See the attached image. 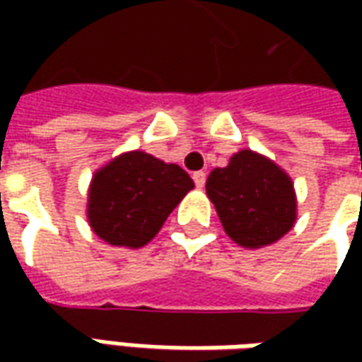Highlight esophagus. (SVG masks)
Here are the masks:
<instances>
[{
	"label": "esophagus",
	"mask_w": 362,
	"mask_h": 362,
	"mask_svg": "<svg viewBox=\"0 0 362 362\" xmlns=\"http://www.w3.org/2000/svg\"><path fill=\"white\" fill-rule=\"evenodd\" d=\"M205 177H207L205 171H195V173H193V181H195V185H197L199 189L205 185Z\"/></svg>",
	"instance_id": "1"
}]
</instances>
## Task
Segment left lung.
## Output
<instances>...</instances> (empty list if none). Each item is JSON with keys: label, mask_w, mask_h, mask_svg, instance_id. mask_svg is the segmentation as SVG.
I'll return each instance as SVG.
<instances>
[{"label": "left lung", "mask_w": 362, "mask_h": 362, "mask_svg": "<svg viewBox=\"0 0 362 362\" xmlns=\"http://www.w3.org/2000/svg\"><path fill=\"white\" fill-rule=\"evenodd\" d=\"M205 189L226 233L243 247L274 243L294 226L290 177L252 151H240L228 167L214 169Z\"/></svg>", "instance_id": "8db88e82"}]
</instances>
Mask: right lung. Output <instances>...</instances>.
Listing matches in <instances>:
<instances>
[{
    "label": "right lung",
    "instance_id": "add662e5",
    "mask_svg": "<svg viewBox=\"0 0 362 362\" xmlns=\"http://www.w3.org/2000/svg\"><path fill=\"white\" fill-rule=\"evenodd\" d=\"M193 179L179 165H167L143 151L124 153L94 175L88 221L110 245L141 247L163 228Z\"/></svg>",
    "mask_w": 362,
    "mask_h": 362
}]
</instances>
